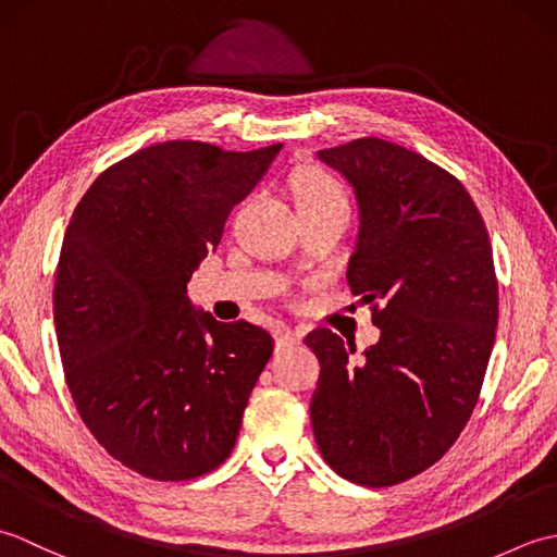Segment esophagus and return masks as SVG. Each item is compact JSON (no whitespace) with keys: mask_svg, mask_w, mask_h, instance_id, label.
<instances>
[{"mask_svg":"<svg viewBox=\"0 0 557 557\" xmlns=\"http://www.w3.org/2000/svg\"><path fill=\"white\" fill-rule=\"evenodd\" d=\"M275 339H277V347H285V345H292V342H297L299 335L287 325H277L275 327Z\"/></svg>","mask_w":557,"mask_h":557,"instance_id":"esophagus-1","label":"esophagus"}]
</instances>
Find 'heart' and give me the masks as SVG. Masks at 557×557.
I'll return each mask as SVG.
<instances>
[{
	"label": "heart",
	"instance_id": "obj_1",
	"mask_svg": "<svg viewBox=\"0 0 557 557\" xmlns=\"http://www.w3.org/2000/svg\"><path fill=\"white\" fill-rule=\"evenodd\" d=\"M294 203L301 212H321V210H349V200L345 188L321 168H306L294 180Z\"/></svg>",
	"mask_w": 557,
	"mask_h": 557
}]
</instances>
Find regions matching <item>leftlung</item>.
<instances>
[{
    "label": "left lung",
    "mask_w": 557,
    "mask_h": 557,
    "mask_svg": "<svg viewBox=\"0 0 557 557\" xmlns=\"http://www.w3.org/2000/svg\"><path fill=\"white\" fill-rule=\"evenodd\" d=\"M318 158L359 200L354 297L371 304L377 345L318 327L311 397L318 449L342 479L387 488L433 467L474 411L498 325V277L481 212L457 176L383 138Z\"/></svg>",
    "instance_id": "1"
}]
</instances>
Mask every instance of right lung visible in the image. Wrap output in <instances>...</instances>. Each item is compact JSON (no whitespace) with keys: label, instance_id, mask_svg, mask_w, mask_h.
<instances>
[{"label":"right lung","instance_id":"obj_1","mask_svg":"<svg viewBox=\"0 0 557 557\" xmlns=\"http://www.w3.org/2000/svg\"><path fill=\"white\" fill-rule=\"evenodd\" d=\"M280 148H144L104 170L69 220L52 297L64 377L88 431L140 476H203L239 435L275 342L194 311L186 285Z\"/></svg>","mask_w":557,"mask_h":557}]
</instances>
